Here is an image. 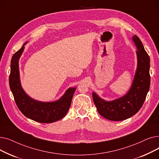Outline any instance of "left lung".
Returning a JSON list of instances; mask_svg holds the SVG:
<instances>
[{
	"label": "left lung",
	"mask_w": 159,
	"mask_h": 159,
	"mask_svg": "<svg viewBox=\"0 0 159 159\" xmlns=\"http://www.w3.org/2000/svg\"><path fill=\"white\" fill-rule=\"evenodd\" d=\"M132 40L137 49V67L128 93L110 101H106L96 93H92L93 102L98 113L112 121L123 120L135 115L143 105L149 89V57L137 35H133Z\"/></svg>",
	"instance_id": "8db88e82"
}]
</instances>
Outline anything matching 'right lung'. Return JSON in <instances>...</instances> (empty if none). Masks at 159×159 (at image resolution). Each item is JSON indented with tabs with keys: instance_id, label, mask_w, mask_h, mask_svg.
<instances>
[{
	"instance_id": "obj_1",
	"label": "right lung",
	"mask_w": 159,
	"mask_h": 159,
	"mask_svg": "<svg viewBox=\"0 0 159 159\" xmlns=\"http://www.w3.org/2000/svg\"><path fill=\"white\" fill-rule=\"evenodd\" d=\"M27 43L13 55L11 61L9 82L15 101L22 114L33 120L41 123L56 122L62 119L69 110L76 88H68L59 99L52 102L39 101L30 97L21 86L19 66V58Z\"/></svg>"
}]
</instances>
